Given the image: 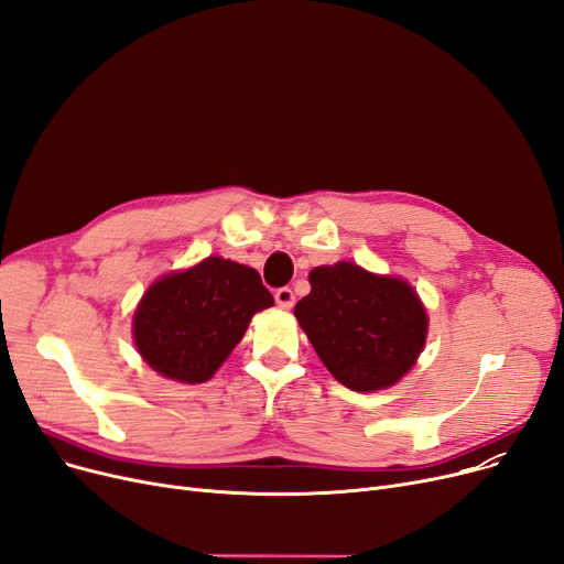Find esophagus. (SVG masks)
<instances>
[{
	"label": "esophagus",
	"mask_w": 564,
	"mask_h": 564,
	"mask_svg": "<svg viewBox=\"0 0 564 564\" xmlns=\"http://www.w3.org/2000/svg\"><path fill=\"white\" fill-rule=\"evenodd\" d=\"M274 300H276L279 308L290 311V308L294 306V292H292L290 288H279V290L274 292Z\"/></svg>",
	"instance_id": "esophagus-1"
}]
</instances>
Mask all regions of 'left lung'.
Masks as SVG:
<instances>
[{
	"mask_svg": "<svg viewBox=\"0 0 564 564\" xmlns=\"http://www.w3.org/2000/svg\"><path fill=\"white\" fill-rule=\"evenodd\" d=\"M294 317L343 387L370 393L398 383L421 357L427 313L406 281L354 262L322 264Z\"/></svg>",
	"mask_w": 564,
	"mask_h": 564,
	"instance_id": "8db88e82",
	"label": "left lung"
}]
</instances>
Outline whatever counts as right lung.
<instances>
[{"instance_id": "right-lung-1", "label": "right lung", "mask_w": 564, "mask_h": 564, "mask_svg": "<svg viewBox=\"0 0 564 564\" xmlns=\"http://www.w3.org/2000/svg\"><path fill=\"white\" fill-rule=\"evenodd\" d=\"M274 306L253 267L210 256L145 290L132 334L141 359L162 377L210 379L242 340L251 317Z\"/></svg>"}]
</instances>
